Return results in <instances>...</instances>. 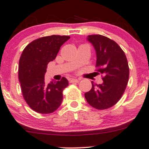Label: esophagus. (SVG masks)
Listing matches in <instances>:
<instances>
[{"mask_svg":"<svg viewBox=\"0 0 149 149\" xmlns=\"http://www.w3.org/2000/svg\"><path fill=\"white\" fill-rule=\"evenodd\" d=\"M79 79H73L70 81V83H79Z\"/></svg>","mask_w":149,"mask_h":149,"instance_id":"obj_1","label":"esophagus"}]
</instances>
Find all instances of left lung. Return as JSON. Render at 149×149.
Wrapping results in <instances>:
<instances>
[{
  "label": "left lung",
  "mask_w": 149,
  "mask_h": 149,
  "mask_svg": "<svg viewBox=\"0 0 149 149\" xmlns=\"http://www.w3.org/2000/svg\"><path fill=\"white\" fill-rule=\"evenodd\" d=\"M97 52V71L103 83L95 84L86 93L87 102L97 109L112 107L121 99L129 79V66L124 51L114 40L100 34L88 36Z\"/></svg>",
  "instance_id": "1"
}]
</instances>
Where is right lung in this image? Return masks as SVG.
I'll list each match as a JSON object with an SVG mask.
<instances>
[{"label": "right lung", "instance_id": "right-lung-1", "mask_svg": "<svg viewBox=\"0 0 149 149\" xmlns=\"http://www.w3.org/2000/svg\"><path fill=\"white\" fill-rule=\"evenodd\" d=\"M69 36L51 35L37 39L24 49L19 59V79L22 94L31 109L40 114L55 112L62 103L63 91L68 86L65 77L47 84V64L55 59Z\"/></svg>", "mask_w": 149, "mask_h": 149}]
</instances>
